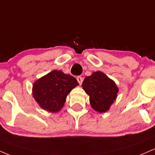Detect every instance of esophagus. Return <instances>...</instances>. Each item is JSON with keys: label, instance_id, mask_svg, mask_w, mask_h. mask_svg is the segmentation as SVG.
<instances>
[{"label": "esophagus", "instance_id": "34e87169", "mask_svg": "<svg viewBox=\"0 0 155 155\" xmlns=\"http://www.w3.org/2000/svg\"><path fill=\"white\" fill-rule=\"evenodd\" d=\"M77 81H78V83H79L80 85H81V84H82V83H83V78L82 77H81V76H78V77H77Z\"/></svg>", "mask_w": 155, "mask_h": 155}]
</instances>
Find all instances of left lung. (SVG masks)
Returning <instances> with one entry per match:
<instances>
[{
  "label": "left lung",
  "mask_w": 155,
  "mask_h": 155,
  "mask_svg": "<svg viewBox=\"0 0 155 155\" xmlns=\"http://www.w3.org/2000/svg\"><path fill=\"white\" fill-rule=\"evenodd\" d=\"M82 86L89 96L91 107L99 113H105L110 109L119 92L115 82L100 71L85 78Z\"/></svg>",
  "instance_id": "1"
}]
</instances>
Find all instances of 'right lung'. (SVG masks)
<instances>
[{
  "label": "right lung",
  "instance_id": "right-lung-1",
  "mask_svg": "<svg viewBox=\"0 0 155 155\" xmlns=\"http://www.w3.org/2000/svg\"><path fill=\"white\" fill-rule=\"evenodd\" d=\"M78 85L73 76L53 70L34 82L33 97L44 110L58 112L63 107L69 92Z\"/></svg>",
  "mask_w": 155,
  "mask_h": 155
}]
</instances>
